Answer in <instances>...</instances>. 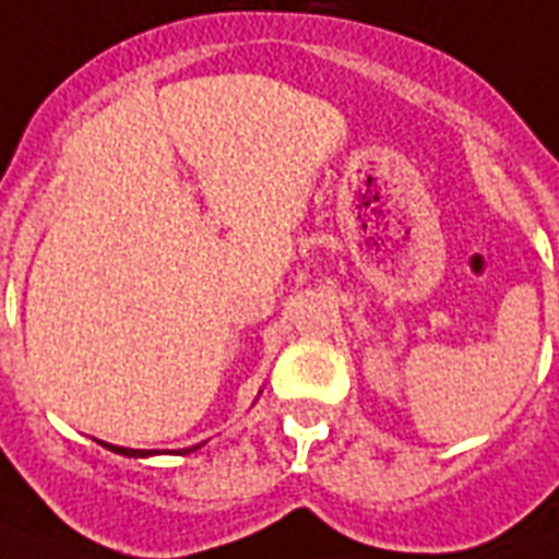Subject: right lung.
I'll return each mask as SVG.
<instances>
[{"label": "right lung", "instance_id": "obj_1", "mask_svg": "<svg viewBox=\"0 0 559 559\" xmlns=\"http://www.w3.org/2000/svg\"><path fill=\"white\" fill-rule=\"evenodd\" d=\"M98 443H102V440H98ZM102 447L110 449V452H116V454H124V457H153V454H158L156 449H124V447H112V443H102ZM195 449H201V443L199 447H190V449H178V454H190V452H195Z\"/></svg>", "mask_w": 559, "mask_h": 559}]
</instances>
